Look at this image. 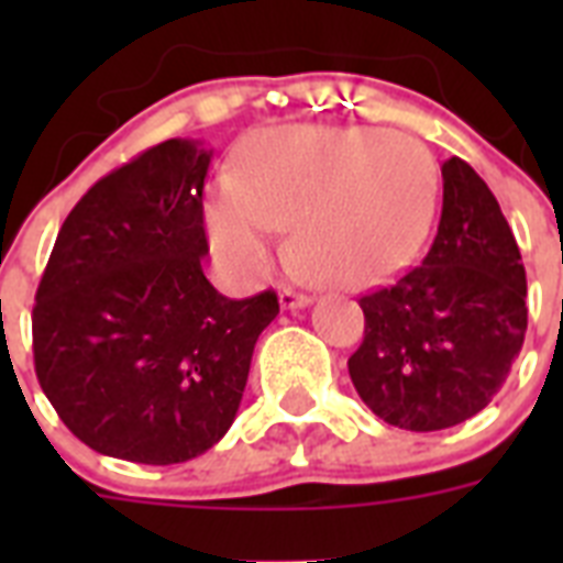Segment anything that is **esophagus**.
Segmentation results:
<instances>
[{
	"mask_svg": "<svg viewBox=\"0 0 563 563\" xmlns=\"http://www.w3.org/2000/svg\"><path fill=\"white\" fill-rule=\"evenodd\" d=\"M309 295H303V291H295V289H283L280 291V307L283 309H303L309 307Z\"/></svg>",
	"mask_w": 563,
	"mask_h": 563,
	"instance_id": "esophagus-1",
	"label": "esophagus"
}]
</instances>
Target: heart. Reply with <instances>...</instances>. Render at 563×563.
I'll list each match as a JSON object with an SVG mask.
<instances>
[{"label": "heart", "mask_w": 563, "mask_h": 563, "mask_svg": "<svg viewBox=\"0 0 563 563\" xmlns=\"http://www.w3.org/2000/svg\"><path fill=\"white\" fill-rule=\"evenodd\" d=\"M441 169L418 136L374 125H295L247 136L230 187L207 198L221 263L260 277L291 254L333 289H371L418 256L435 221Z\"/></svg>", "instance_id": "1"}]
</instances>
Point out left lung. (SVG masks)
Here are the masks:
<instances>
[{
	"label": "left lung",
	"instance_id": "8db88e82",
	"mask_svg": "<svg viewBox=\"0 0 563 563\" xmlns=\"http://www.w3.org/2000/svg\"><path fill=\"white\" fill-rule=\"evenodd\" d=\"M441 178V221L423 263L360 300L365 339L347 360L365 406L411 432L485 409L529 321L520 247L494 192L462 157H450Z\"/></svg>",
	"mask_w": 563,
	"mask_h": 563
}]
</instances>
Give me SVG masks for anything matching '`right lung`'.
<instances>
[{
  "mask_svg": "<svg viewBox=\"0 0 563 563\" xmlns=\"http://www.w3.org/2000/svg\"><path fill=\"white\" fill-rule=\"evenodd\" d=\"M212 152L166 140L87 189L57 233L31 312L40 388L96 453L178 464L236 418L254 344L280 303L203 277Z\"/></svg>",
  "mask_w": 563,
  "mask_h": 563,
  "instance_id": "right-lung-1",
  "label": "right lung"
}]
</instances>
